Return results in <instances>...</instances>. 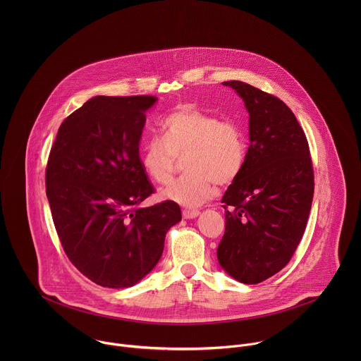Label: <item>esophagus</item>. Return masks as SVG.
I'll return each instance as SVG.
<instances>
[{"label":"esophagus","instance_id":"34e87169","mask_svg":"<svg viewBox=\"0 0 361 361\" xmlns=\"http://www.w3.org/2000/svg\"><path fill=\"white\" fill-rule=\"evenodd\" d=\"M182 214H183V218H186V219H192V218H196V216H199L200 211H199V209H190V208H185V209L182 211Z\"/></svg>","mask_w":361,"mask_h":361}]
</instances>
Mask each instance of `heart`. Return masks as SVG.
Returning <instances> with one entry per match:
<instances>
[{"mask_svg": "<svg viewBox=\"0 0 361 361\" xmlns=\"http://www.w3.org/2000/svg\"><path fill=\"white\" fill-rule=\"evenodd\" d=\"M161 130L162 137L153 136L145 143L140 162L153 182L166 185L178 159L185 157L186 172L162 192L166 200L202 206L214 197L215 183H233L245 168V132L232 119H222L195 106H180L164 118Z\"/></svg>", "mask_w": 361, "mask_h": 361, "instance_id": "obj_1", "label": "heart"}]
</instances>
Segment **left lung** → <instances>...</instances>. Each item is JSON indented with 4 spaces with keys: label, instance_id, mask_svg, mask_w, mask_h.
<instances>
[{
    "label": "left lung",
    "instance_id": "obj_1",
    "mask_svg": "<svg viewBox=\"0 0 361 361\" xmlns=\"http://www.w3.org/2000/svg\"><path fill=\"white\" fill-rule=\"evenodd\" d=\"M249 111L250 146L239 178L222 197L225 233L216 256L236 281L255 285L295 255L309 219L314 171L309 142L292 109L240 82H224Z\"/></svg>",
    "mask_w": 361,
    "mask_h": 361
}]
</instances>
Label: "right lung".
<instances>
[{
    "instance_id": "obj_1",
    "label": "right lung",
    "mask_w": 361,
    "mask_h": 361,
    "mask_svg": "<svg viewBox=\"0 0 361 361\" xmlns=\"http://www.w3.org/2000/svg\"><path fill=\"white\" fill-rule=\"evenodd\" d=\"M154 96H97L59 126L46 168L52 221L71 262L104 288H129L161 258L182 219L171 200L140 207L155 192L139 142Z\"/></svg>"
}]
</instances>
